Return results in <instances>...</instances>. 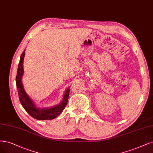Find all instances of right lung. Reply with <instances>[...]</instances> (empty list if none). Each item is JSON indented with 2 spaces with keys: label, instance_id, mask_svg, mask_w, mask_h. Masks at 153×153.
<instances>
[{
  "label": "right lung",
  "instance_id": "right-lung-1",
  "mask_svg": "<svg viewBox=\"0 0 153 153\" xmlns=\"http://www.w3.org/2000/svg\"><path fill=\"white\" fill-rule=\"evenodd\" d=\"M25 55V52L24 51L21 55L20 60L18 65L17 75L16 78V87L18 88V96L21 104H22L23 108L26 110L31 117L35 119L39 120H52L56 118L57 116L59 115L68 103V97H69L70 88H68L65 91L64 96L62 98V101L60 104L57 106H53L50 108H36L33 102L32 101L27 94L24 90V88L22 82V78L23 75V60Z\"/></svg>",
  "mask_w": 153,
  "mask_h": 153
}]
</instances>
